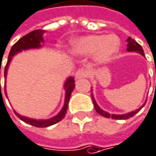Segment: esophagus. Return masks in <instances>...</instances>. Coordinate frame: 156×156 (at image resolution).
<instances>
[{"label": "esophagus", "mask_w": 156, "mask_h": 156, "mask_svg": "<svg viewBox=\"0 0 156 156\" xmlns=\"http://www.w3.org/2000/svg\"><path fill=\"white\" fill-rule=\"evenodd\" d=\"M75 78L76 79H81V78H84L88 76V72L84 69H79L78 71H76V73H74Z\"/></svg>", "instance_id": "obj_1"}]
</instances>
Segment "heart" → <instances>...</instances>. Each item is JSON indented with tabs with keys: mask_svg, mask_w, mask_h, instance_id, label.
<instances>
[{
	"mask_svg": "<svg viewBox=\"0 0 156 156\" xmlns=\"http://www.w3.org/2000/svg\"><path fill=\"white\" fill-rule=\"evenodd\" d=\"M120 48L119 38L115 35H89L74 39L71 43V51L81 56L94 55L97 63L109 62Z\"/></svg>",
	"mask_w": 156,
	"mask_h": 156,
	"instance_id": "obj_1",
	"label": "heart"
}]
</instances>
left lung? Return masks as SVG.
<instances>
[{"label":"left lung","mask_w":156,"mask_h":156,"mask_svg":"<svg viewBox=\"0 0 156 156\" xmlns=\"http://www.w3.org/2000/svg\"><path fill=\"white\" fill-rule=\"evenodd\" d=\"M127 51H135V52H138V53L142 54L143 56H144V49H143L142 46H141L140 44H138L134 39H132L131 37H128V39H127ZM92 99H93V103H94V109H95V111H96L97 113L100 114L101 116H103V117H105V118H108V119L111 118V119H128L133 117L135 114H137V113L142 109V108H144V106L145 103H146V102H145L140 108H138L137 110H135V111H131V112H129V113L123 114V115H116V114H109V113L104 111L103 109H101V108L98 107V105L96 104V102H95V100H94V96H93V94H92Z\"/></svg>","instance_id":"8db88e82"}]
</instances>
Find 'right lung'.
<instances>
[{
    "label": "right lung",
    "mask_w": 156,
    "mask_h": 156,
    "mask_svg": "<svg viewBox=\"0 0 156 156\" xmlns=\"http://www.w3.org/2000/svg\"><path fill=\"white\" fill-rule=\"evenodd\" d=\"M45 33L44 30H34L30 33H28L27 35L24 36L23 37H21L19 39L11 48L10 53H9V57H8V61L6 63V66L4 68V77H6L7 75V70L9 67V64L12 59V56H14L16 53L20 52L22 50H27V49H30V48H38L41 47V43L44 42L43 39V34ZM0 73H1V66H0ZM74 79L73 77H69L65 83H64V89H65V100H64V106L62 108V110L60 111V113L56 115L55 117L48 119H30V118H27L24 116L19 115L18 113H15V115L20 119L21 120H23L26 123H28L32 126L37 127V128H46L51 125H54L56 123H58L59 121H61L66 114L67 108H68V104H69V100L72 94V92L74 89ZM0 90H1V83H0ZM5 94H6V91H5Z\"/></svg>",
    "instance_id": "obj_1"
}]
</instances>
